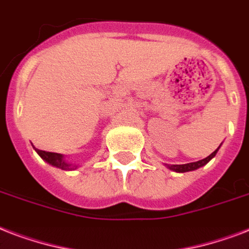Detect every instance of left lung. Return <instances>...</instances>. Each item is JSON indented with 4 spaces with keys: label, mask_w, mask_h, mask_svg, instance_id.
I'll use <instances>...</instances> for the list:
<instances>
[{
    "label": "left lung",
    "mask_w": 249,
    "mask_h": 249,
    "mask_svg": "<svg viewBox=\"0 0 249 249\" xmlns=\"http://www.w3.org/2000/svg\"><path fill=\"white\" fill-rule=\"evenodd\" d=\"M220 146H218V148H220ZM218 148H217L216 151H213L211 155L207 156L205 159H201V160H199V161H195V163L179 164V165H178V164H165V166L168 168V169L173 170V172H177V173H185V172L196 170V169H199V168H201V166H204L207 163H209V161H211V160H212L213 158L216 156L217 151H218Z\"/></svg>",
    "instance_id": "1"
}]
</instances>
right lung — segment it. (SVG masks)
I'll return each instance as SVG.
<instances>
[{"instance_id": "right-lung-1", "label": "right lung", "mask_w": 249, "mask_h": 249, "mask_svg": "<svg viewBox=\"0 0 249 249\" xmlns=\"http://www.w3.org/2000/svg\"><path fill=\"white\" fill-rule=\"evenodd\" d=\"M35 151L40 155L41 159L45 160V161H46L48 164H50V165L55 166V168H59V169H63V170L77 169V165H76V164L68 163L67 160L64 159V155H62V154L42 151V150H38V148H35Z\"/></svg>"}]
</instances>
